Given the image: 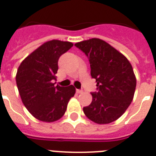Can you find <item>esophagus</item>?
Instances as JSON below:
<instances>
[{
    "label": "esophagus",
    "instance_id": "obj_1",
    "mask_svg": "<svg viewBox=\"0 0 156 156\" xmlns=\"http://www.w3.org/2000/svg\"><path fill=\"white\" fill-rule=\"evenodd\" d=\"M76 93H78V94H80V93H83V90H81V89H76Z\"/></svg>",
    "mask_w": 156,
    "mask_h": 156
}]
</instances>
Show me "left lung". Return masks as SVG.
Here are the masks:
<instances>
[{"mask_svg":"<svg viewBox=\"0 0 156 156\" xmlns=\"http://www.w3.org/2000/svg\"><path fill=\"white\" fill-rule=\"evenodd\" d=\"M75 46L88 56L98 91L83 111L97 124H109L125 113L134 98L136 77L127 58L110 44L93 38Z\"/></svg>","mask_w":156,"mask_h":156,"instance_id":"left-lung-1","label":"left lung"}]
</instances>
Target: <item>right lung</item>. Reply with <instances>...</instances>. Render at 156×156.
Listing matches in <instances>:
<instances>
[{
  "mask_svg": "<svg viewBox=\"0 0 156 156\" xmlns=\"http://www.w3.org/2000/svg\"><path fill=\"white\" fill-rule=\"evenodd\" d=\"M73 46L71 42L53 39L34 50L22 61L16 74L20 97L28 111L38 120L53 122L66 112L76 88L55 86L58 60Z\"/></svg>",
  "mask_w": 156,
  "mask_h": 156,
  "instance_id": "add662e5",
  "label": "right lung"
}]
</instances>
